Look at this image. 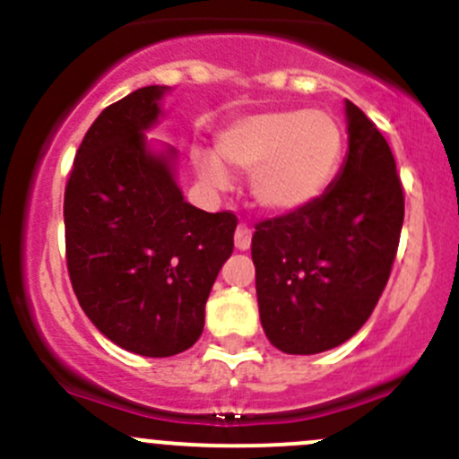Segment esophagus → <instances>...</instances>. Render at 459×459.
I'll return each mask as SVG.
<instances>
[{"instance_id":"obj_1","label":"esophagus","mask_w":459,"mask_h":459,"mask_svg":"<svg viewBox=\"0 0 459 459\" xmlns=\"http://www.w3.org/2000/svg\"><path fill=\"white\" fill-rule=\"evenodd\" d=\"M251 229H248L247 224H239L238 230H235V248H238V251H248V248H251Z\"/></svg>"}]
</instances>
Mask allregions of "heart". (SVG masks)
<instances>
[{
    "mask_svg": "<svg viewBox=\"0 0 459 459\" xmlns=\"http://www.w3.org/2000/svg\"><path fill=\"white\" fill-rule=\"evenodd\" d=\"M217 156L197 152V175L212 191L229 188L221 160L251 175L259 211L284 217L302 212L328 193L344 160V131L326 110H264L235 119L217 135Z\"/></svg>",
    "mask_w": 459,
    "mask_h": 459,
    "instance_id": "obj_1",
    "label": "heart"
}]
</instances>
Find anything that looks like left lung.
<instances>
[{
	"label": "left lung",
	"mask_w": 459,
	"mask_h": 459,
	"mask_svg": "<svg viewBox=\"0 0 459 459\" xmlns=\"http://www.w3.org/2000/svg\"><path fill=\"white\" fill-rule=\"evenodd\" d=\"M349 152L326 195L255 226L251 255L262 328L275 349H335L371 317L404 221L395 160L377 126L344 101Z\"/></svg>",
	"instance_id": "obj_1"
}]
</instances>
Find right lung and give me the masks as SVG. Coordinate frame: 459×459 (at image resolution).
Here are the masks:
<instances>
[{"label":"right lung","mask_w":459,"mask_h":459,"mask_svg":"<svg viewBox=\"0 0 459 459\" xmlns=\"http://www.w3.org/2000/svg\"><path fill=\"white\" fill-rule=\"evenodd\" d=\"M169 86H143L101 110L64 195L66 264L101 335L143 358L191 349L238 217L184 200L173 146L148 142Z\"/></svg>","instance_id":"1"}]
</instances>
